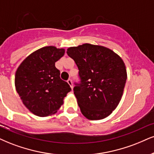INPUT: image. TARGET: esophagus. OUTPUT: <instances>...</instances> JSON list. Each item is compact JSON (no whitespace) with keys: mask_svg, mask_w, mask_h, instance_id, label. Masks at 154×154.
I'll return each mask as SVG.
<instances>
[{"mask_svg":"<svg viewBox=\"0 0 154 154\" xmlns=\"http://www.w3.org/2000/svg\"><path fill=\"white\" fill-rule=\"evenodd\" d=\"M67 82H68V84H69V86H71V88H73V83H72V81H71V79H68V81H67Z\"/></svg>","mask_w":154,"mask_h":154,"instance_id":"esophagus-1","label":"esophagus"}]
</instances>
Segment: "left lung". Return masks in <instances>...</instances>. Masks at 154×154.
Wrapping results in <instances>:
<instances>
[{
  "instance_id": "left-lung-1",
  "label": "left lung",
  "mask_w": 154,
  "mask_h": 154,
  "mask_svg": "<svg viewBox=\"0 0 154 154\" xmlns=\"http://www.w3.org/2000/svg\"><path fill=\"white\" fill-rule=\"evenodd\" d=\"M79 68L74 94L81 111L90 120L107 117L120 102L127 79L123 60L113 51L85 43L68 48Z\"/></svg>"
}]
</instances>
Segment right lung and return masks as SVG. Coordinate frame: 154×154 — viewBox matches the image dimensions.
<instances>
[{"mask_svg":"<svg viewBox=\"0 0 154 154\" xmlns=\"http://www.w3.org/2000/svg\"><path fill=\"white\" fill-rule=\"evenodd\" d=\"M64 53L63 48L43 47L28 56L17 69L16 91L24 105L35 115L44 117L54 114L71 91L55 66Z\"/></svg>","mask_w":154,"mask_h":154,"instance_id":"1","label":"right lung"}]
</instances>
